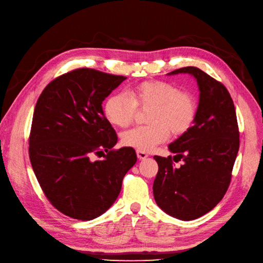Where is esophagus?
<instances>
[{
	"label": "esophagus",
	"mask_w": 263,
	"mask_h": 263,
	"mask_svg": "<svg viewBox=\"0 0 263 263\" xmlns=\"http://www.w3.org/2000/svg\"><path fill=\"white\" fill-rule=\"evenodd\" d=\"M136 154H137V157H138L139 160H142V159H146V158L148 157V154H146L145 151L137 150V151H136Z\"/></svg>",
	"instance_id": "obj_1"
}]
</instances>
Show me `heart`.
<instances>
[{
  "label": "heart",
  "instance_id": "obj_1",
  "mask_svg": "<svg viewBox=\"0 0 263 263\" xmlns=\"http://www.w3.org/2000/svg\"><path fill=\"white\" fill-rule=\"evenodd\" d=\"M137 107L149 108L147 126H140L122 135L123 144L140 151H150L170 136H181L190 130L197 114V103L192 93L181 91L169 82L142 81L127 93L112 94L104 112L110 124L126 128L135 119Z\"/></svg>",
  "mask_w": 263,
  "mask_h": 263
}]
</instances>
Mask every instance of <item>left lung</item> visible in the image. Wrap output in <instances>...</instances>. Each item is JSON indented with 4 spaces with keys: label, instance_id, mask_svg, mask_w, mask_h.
Here are the masks:
<instances>
[{
    "label": "left lung",
    "instance_id": "left-lung-1",
    "mask_svg": "<svg viewBox=\"0 0 263 263\" xmlns=\"http://www.w3.org/2000/svg\"><path fill=\"white\" fill-rule=\"evenodd\" d=\"M190 73L197 81L200 103L194 125L169 145L172 157L155 156L159 170L154 196L159 208L171 216L192 220L212 211L227 192L239 149V129L232 97L221 82L195 67L169 74Z\"/></svg>",
    "mask_w": 263,
    "mask_h": 263
}]
</instances>
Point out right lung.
Here are the masks:
<instances>
[{"instance_id": "add662e5", "label": "right lung", "mask_w": 263, "mask_h": 263, "mask_svg": "<svg viewBox=\"0 0 263 263\" xmlns=\"http://www.w3.org/2000/svg\"><path fill=\"white\" fill-rule=\"evenodd\" d=\"M125 79L79 68L53 79L36 103L30 163L45 196L71 218L91 220L106 212L137 161L134 148L113 149L117 135L102 108Z\"/></svg>"}]
</instances>
